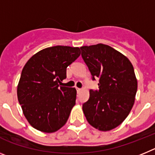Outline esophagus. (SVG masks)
Here are the masks:
<instances>
[{
    "mask_svg": "<svg viewBox=\"0 0 155 155\" xmlns=\"http://www.w3.org/2000/svg\"><path fill=\"white\" fill-rule=\"evenodd\" d=\"M76 89H77V91H78V93H80L81 91V89L79 88V87H76Z\"/></svg>",
    "mask_w": 155,
    "mask_h": 155,
    "instance_id": "34e87169",
    "label": "esophagus"
}]
</instances>
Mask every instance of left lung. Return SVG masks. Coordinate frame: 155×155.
Here are the masks:
<instances>
[{"label":"left lung","mask_w":155,"mask_h":155,"mask_svg":"<svg viewBox=\"0 0 155 155\" xmlns=\"http://www.w3.org/2000/svg\"><path fill=\"white\" fill-rule=\"evenodd\" d=\"M81 50L92 79H99V90H90L82 109L90 125L98 130H111L124 121L134 104L137 80L134 67L127 57L108 45L84 46Z\"/></svg>","instance_id":"1"}]
</instances>
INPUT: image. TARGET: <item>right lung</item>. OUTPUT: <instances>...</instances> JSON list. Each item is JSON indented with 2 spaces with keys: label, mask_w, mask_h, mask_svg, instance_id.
I'll return each instance as SVG.
<instances>
[{
  "label": "right lung",
  "mask_w": 155,
  "mask_h": 155,
  "mask_svg": "<svg viewBox=\"0 0 155 155\" xmlns=\"http://www.w3.org/2000/svg\"><path fill=\"white\" fill-rule=\"evenodd\" d=\"M80 48L56 46L34 54L21 71L18 99L30 125L53 133L68 121L76 101L74 87L60 86L67 68L80 56Z\"/></svg>",
  "instance_id": "1"
}]
</instances>
